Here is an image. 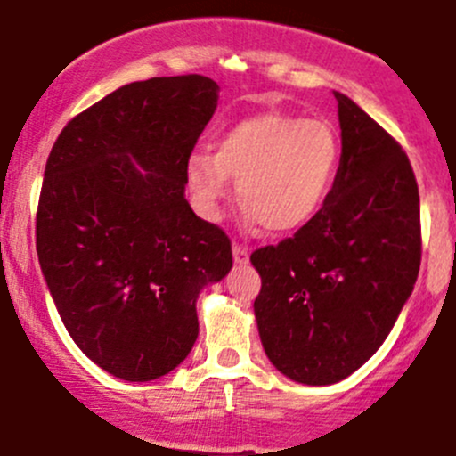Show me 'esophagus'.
<instances>
[{
    "mask_svg": "<svg viewBox=\"0 0 456 456\" xmlns=\"http://www.w3.org/2000/svg\"><path fill=\"white\" fill-rule=\"evenodd\" d=\"M233 263H236V265L249 263V251H247V247L233 245Z\"/></svg>",
    "mask_w": 456,
    "mask_h": 456,
    "instance_id": "obj_1",
    "label": "esophagus"
}]
</instances>
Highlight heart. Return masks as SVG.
<instances>
[{"label": "heart", "instance_id": "obj_1", "mask_svg": "<svg viewBox=\"0 0 456 456\" xmlns=\"http://www.w3.org/2000/svg\"><path fill=\"white\" fill-rule=\"evenodd\" d=\"M338 158V138L327 122L263 110L220 131L216 151L193 149L184 178L193 209L205 220L220 218L233 178L247 223L291 233L322 209Z\"/></svg>", "mask_w": 456, "mask_h": 456}]
</instances>
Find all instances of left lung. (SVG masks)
<instances>
[{
	"mask_svg": "<svg viewBox=\"0 0 456 456\" xmlns=\"http://www.w3.org/2000/svg\"><path fill=\"white\" fill-rule=\"evenodd\" d=\"M340 165L316 218L260 247L254 300L265 354L305 386L359 370L387 338L421 267V209L401 144L343 93Z\"/></svg>",
	"mask_w": 456,
	"mask_h": 456,
	"instance_id": "8db88e82",
	"label": "left lung"
}]
</instances>
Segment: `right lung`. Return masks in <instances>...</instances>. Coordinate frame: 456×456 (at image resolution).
<instances>
[{
  "label": "right lung",
  "mask_w": 456,
  "mask_h": 456,
  "mask_svg": "<svg viewBox=\"0 0 456 456\" xmlns=\"http://www.w3.org/2000/svg\"><path fill=\"white\" fill-rule=\"evenodd\" d=\"M216 102L205 75L131 82L75 116L46 160L42 273L70 338L125 381L187 359L198 294L232 269L229 236L184 198V162Z\"/></svg>",
  "instance_id": "right-lung-1"
}]
</instances>
